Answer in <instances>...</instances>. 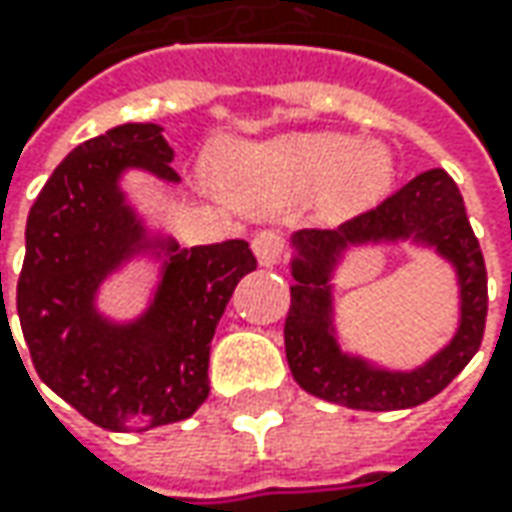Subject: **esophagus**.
<instances>
[{
    "instance_id": "1",
    "label": "esophagus",
    "mask_w": 512,
    "mask_h": 512,
    "mask_svg": "<svg viewBox=\"0 0 512 512\" xmlns=\"http://www.w3.org/2000/svg\"><path fill=\"white\" fill-rule=\"evenodd\" d=\"M250 247H253V253H256V259H259V265L262 267L279 265V262H282V253H285V245H282L279 233H273V230L256 233Z\"/></svg>"
}]
</instances>
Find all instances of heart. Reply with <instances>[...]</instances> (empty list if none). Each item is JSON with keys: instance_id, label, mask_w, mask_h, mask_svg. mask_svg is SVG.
Wrapping results in <instances>:
<instances>
[{"instance_id": "heart-1", "label": "heart", "mask_w": 512, "mask_h": 512, "mask_svg": "<svg viewBox=\"0 0 512 512\" xmlns=\"http://www.w3.org/2000/svg\"><path fill=\"white\" fill-rule=\"evenodd\" d=\"M393 179V159L376 142L333 130L282 133L239 142L219 165V182L239 202L293 199L322 187L330 210H356L379 199Z\"/></svg>"}]
</instances>
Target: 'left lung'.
<instances>
[{"label":"left lung","mask_w":512,"mask_h":512,"mask_svg":"<svg viewBox=\"0 0 512 512\" xmlns=\"http://www.w3.org/2000/svg\"><path fill=\"white\" fill-rule=\"evenodd\" d=\"M410 246L451 267L457 285L454 336L407 368L356 351L338 325V270L359 249ZM290 310L285 353L296 384L350 410H407L433 399L479 350L487 316V273L456 182L442 168L419 173L370 213L336 230L290 233Z\"/></svg>","instance_id":"1"}]
</instances>
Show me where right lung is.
I'll return each mask as SVG.
<instances>
[{
  "label": "right lung",
  "mask_w": 512,
  "mask_h": 512,
  "mask_svg": "<svg viewBox=\"0 0 512 512\" xmlns=\"http://www.w3.org/2000/svg\"><path fill=\"white\" fill-rule=\"evenodd\" d=\"M162 130L128 122L70 150L25 227L16 310L33 367L108 430H150L199 410L216 325L239 279L256 270L245 239L179 247L130 199V173L182 182ZM136 264L154 267L146 305L136 317H110L101 290Z\"/></svg>",
  "instance_id": "1"
}]
</instances>
